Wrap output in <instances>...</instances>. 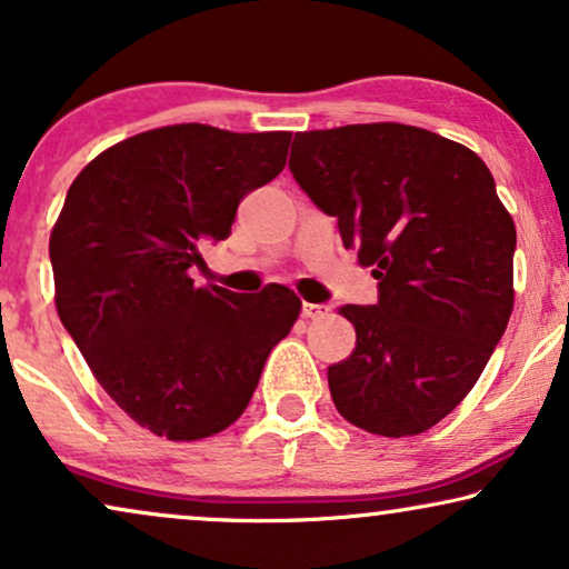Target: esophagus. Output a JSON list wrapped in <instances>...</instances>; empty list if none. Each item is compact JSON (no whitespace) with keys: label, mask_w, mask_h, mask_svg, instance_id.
<instances>
[{"label":"esophagus","mask_w":569,"mask_h":569,"mask_svg":"<svg viewBox=\"0 0 569 569\" xmlns=\"http://www.w3.org/2000/svg\"><path fill=\"white\" fill-rule=\"evenodd\" d=\"M331 313L329 306H321V302H302V316L310 318V321H321Z\"/></svg>","instance_id":"1"}]
</instances>
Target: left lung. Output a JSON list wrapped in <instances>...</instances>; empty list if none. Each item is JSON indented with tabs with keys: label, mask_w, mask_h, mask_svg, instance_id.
<instances>
[{
	"label": "left lung",
	"mask_w": 569,
	"mask_h": 569,
	"mask_svg": "<svg viewBox=\"0 0 569 569\" xmlns=\"http://www.w3.org/2000/svg\"><path fill=\"white\" fill-rule=\"evenodd\" d=\"M290 170L378 279L345 306L357 345L329 368L339 415L409 438L466 399L510 321L516 222L469 147L407 123L295 134Z\"/></svg>",
	"instance_id": "1"
}]
</instances>
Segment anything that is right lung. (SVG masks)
<instances>
[{"label":"right lung","mask_w":569,"mask_h":569,"mask_svg":"<svg viewBox=\"0 0 569 569\" xmlns=\"http://www.w3.org/2000/svg\"><path fill=\"white\" fill-rule=\"evenodd\" d=\"M290 131H142L82 168L51 230L53 302L103 391L176 442L228 430L298 321L287 287L236 295L189 274L246 193L282 173Z\"/></svg>","instance_id":"right-lung-1"}]
</instances>
